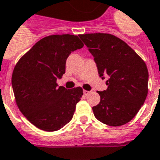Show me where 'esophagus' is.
<instances>
[{"label":"esophagus","mask_w":160,"mask_h":160,"mask_svg":"<svg viewBox=\"0 0 160 160\" xmlns=\"http://www.w3.org/2000/svg\"><path fill=\"white\" fill-rule=\"evenodd\" d=\"M83 93H84V95H85V96H87L90 93V92H88V91H84Z\"/></svg>","instance_id":"esophagus-1"}]
</instances>
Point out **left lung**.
<instances>
[{
    "instance_id": "obj_1",
    "label": "left lung",
    "mask_w": 160,
    "mask_h": 160,
    "mask_svg": "<svg viewBox=\"0 0 160 160\" xmlns=\"http://www.w3.org/2000/svg\"><path fill=\"white\" fill-rule=\"evenodd\" d=\"M94 57L98 74L108 76L107 90L98 92L100 102L92 108L105 125L120 126L133 119L148 95V71L145 62L125 41L110 34L79 35Z\"/></svg>"
}]
</instances>
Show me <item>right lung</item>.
Here are the masks:
<instances>
[{
  "mask_svg": "<svg viewBox=\"0 0 160 160\" xmlns=\"http://www.w3.org/2000/svg\"><path fill=\"white\" fill-rule=\"evenodd\" d=\"M83 47L77 35H49L36 42L14 67L12 86L16 103L37 128L58 131L73 118L83 90L58 86L57 80L65 73L69 54Z\"/></svg>",
  "mask_w": 160,
  "mask_h": 160,
  "instance_id": "add662e5",
  "label": "right lung"
}]
</instances>
